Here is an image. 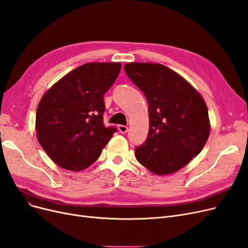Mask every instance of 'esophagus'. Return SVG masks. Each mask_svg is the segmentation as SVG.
I'll return each instance as SVG.
<instances>
[{
    "mask_svg": "<svg viewBox=\"0 0 248 248\" xmlns=\"http://www.w3.org/2000/svg\"><path fill=\"white\" fill-rule=\"evenodd\" d=\"M118 130L121 133H126L128 131V127L125 125H118Z\"/></svg>",
    "mask_w": 248,
    "mask_h": 248,
    "instance_id": "34e87169",
    "label": "esophagus"
}]
</instances>
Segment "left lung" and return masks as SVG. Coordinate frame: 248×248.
I'll list each match as a JSON object with an SVG mask.
<instances>
[{
	"mask_svg": "<svg viewBox=\"0 0 248 248\" xmlns=\"http://www.w3.org/2000/svg\"><path fill=\"white\" fill-rule=\"evenodd\" d=\"M124 69L149 104L148 139L135 149L136 160L154 174L174 173L197 156L208 140L205 101L181 75L163 64L128 62Z\"/></svg>",
	"mask_w": 248,
	"mask_h": 248,
	"instance_id": "left-lung-1",
	"label": "left lung"
}]
</instances>
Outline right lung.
<instances>
[{
  "mask_svg": "<svg viewBox=\"0 0 248 248\" xmlns=\"http://www.w3.org/2000/svg\"><path fill=\"white\" fill-rule=\"evenodd\" d=\"M120 62H88L57 81L42 96L36 134L54 163L81 171L98 159L116 132L104 124L105 93L121 70Z\"/></svg>",
  "mask_w": 248,
  "mask_h": 248,
  "instance_id": "1",
  "label": "right lung"
}]
</instances>
